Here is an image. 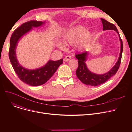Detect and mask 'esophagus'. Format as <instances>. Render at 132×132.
I'll list each match as a JSON object with an SVG mask.
<instances>
[{
    "label": "esophagus",
    "mask_w": 132,
    "mask_h": 132,
    "mask_svg": "<svg viewBox=\"0 0 132 132\" xmlns=\"http://www.w3.org/2000/svg\"><path fill=\"white\" fill-rule=\"evenodd\" d=\"M71 56H70V55H66V56L65 57L64 59V60L65 61H68L69 60H70V59H71Z\"/></svg>",
    "instance_id": "obj_1"
}]
</instances>
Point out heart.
Returning a JSON list of instances; mask_svg holds the SVG:
<instances>
[{
  "mask_svg": "<svg viewBox=\"0 0 132 132\" xmlns=\"http://www.w3.org/2000/svg\"><path fill=\"white\" fill-rule=\"evenodd\" d=\"M90 37V34L86 31V28L82 26H76L69 30L66 34L64 39L66 44L72 46H77L80 49H82L87 44L89 39ZM58 46L61 49H65V43L60 42Z\"/></svg>",
  "mask_w": 132,
  "mask_h": 132,
  "instance_id": "obj_1",
  "label": "heart"
}]
</instances>
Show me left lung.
I'll use <instances>...</instances> for the list:
<instances>
[{
    "label": "left lung",
    "instance_id": "8db88e82",
    "mask_svg": "<svg viewBox=\"0 0 132 132\" xmlns=\"http://www.w3.org/2000/svg\"><path fill=\"white\" fill-rule=\"evenodd\" d=\"M101 21L103 24V30H113L118 34L121 43L120 53L118 60L111 70L105 74L101 75L93 73L88 69L85 63L88 54L87 51L75 55V57L78 59L79 63L78 68L76 71V74H77V77L82 83L87 85H90L92 86H97L104 84L116 74L120 65L122 53L123 51L122 41L115 25L108 22V21L104 19H101Z\"/></svg>",
    "mask_w": 132,
    "mask_h": 132
}]
</instances>
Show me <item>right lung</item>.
I'll use <instances>...</instances> for the list:
<instances>
[{
	"label": "right lung",
	"instance_id": "1",
	"mask_svg": "<svg viewBox=\"0 0 132 132\" xmlns=\"http://www.w3.org/2000/svg\"><path fill=\"white\" fill-rule=\"evenodd\" d=\"M44 22L31 20L22 24L14 31L10 39L9 58L10 61L19 78L26 84L38 86L44 84L57 71L59 66L63 63V59L57 61L49 60L43 67L30 70L21 66L16 57V47L18 40L23 35L29 31L32 27H37Z\"/></svg>",
	"mask_w": 132,
	"mask_h": 132
}]
</instances>
